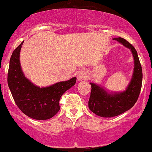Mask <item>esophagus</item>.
<instances>
[{"label":"esophagus","mask_w":152,"mask_h":152,"mask_svg":"<svg viewBox=\"0 0 152 152\" xmlns=\"http://www.w3.org/2000/svg\"><path fill=\"white\" fill-rule=\"evenodd\" d=\"M87 77V75L86 74L85 71H81L80 73H78V79L79 80V81H81V80H85L86 78Z\"/></svg>","instance_id":"esophagus-1"}]
</instances>
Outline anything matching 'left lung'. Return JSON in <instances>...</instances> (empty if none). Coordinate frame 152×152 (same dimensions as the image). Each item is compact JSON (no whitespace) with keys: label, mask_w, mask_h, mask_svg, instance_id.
Segmentation results:
<instances>
[{"label":"left lung","mask_w":152,"mask_h":152,"mask_svg":"<svg viewBox=\"0 0 152 152\" xmlns=\"http://www.w3.org/2000/svg\"><path fill=\"white\" fill-rule=\"evenodd\" d=\"M132 52L134 60L133 76L127 90L119 94H109L96 84L90 83L91 91L88 100V107L97 115L112 118L126 112L137 101L142 83V69L137 52L129 42L122 37L114 38Z\"/></svg>","instance_id":"obj_1"}]
</instances>
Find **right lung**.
<instances>
[{"mask_svg": "<svg viewBox=\"0 0 152 152\" xmlns=\"http://www.w3.org/2000/svg\"><path fill=\"white\" fill-rule=\"evenodd\" d=\"M23 42L12 52L10 60L8 84L19 109L27 116L35 120H48L60 110L62 95L75 85L76 78L58 82L51 86L39 88L24 76L20 64V52Z\"/></svg>", "mask_w": 152, "mask_h": 152, "instance_id": "right-lung-1", "label": "right lung"}]
</instances>
